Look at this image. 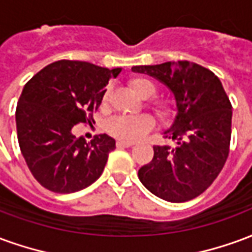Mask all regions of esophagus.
<instances>
[{
  "label": "esophagus",
  "instance_id": "obj_1",
  "mask_svg": "<svg viewBox=\"0 0 252 252\" xmlns=\"http://www.w3.org/2000/svg\"><path fill=\"white\" fill-rule=\"evenodd\" d=\"M116 146H117V148H126V147H132V146H133V143L121 142V140H119V142L116 143Z\"/></svg>",
  "mask_w": 252,
  "mask_h": 252
}]
</instances>
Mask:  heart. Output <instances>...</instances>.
Returning a JSON list of instances; mask_svg holds the SVG:
<instances>
[{"mask_svg": "<svg viewBox=\"0 0 252 252\" xmlns=\"http://www.w3.org/2000/svg\"><path fill=\"white\" fill-rule=\"evenodd\" d=\"M129 86L142 98H150L157 93L155 83L147 78H133L129 81ZM108 99H109V93H105L104 104L108 102ZM148 106L151 108V110L159 120H169L173 115V106L169 102L162 101V99L150 102ZM154 124H155L154 119L148 115L117 116L108 123V131L112 136H115L116 139H119L121 142L132 143L137 140L139 137H142L148 131H151L154 128Z\"/></svg>", "mask_w": 252, "mask_h": 252, "instance_id": "obj_1", "label": "heart"}]
</instances>
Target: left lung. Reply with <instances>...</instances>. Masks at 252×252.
Masks as SVG:
<instances>
[{
	"label": "left lung",
	"mask_w": 252,
	"mask_h": 252,
	"mask_svg": "<svg viewBox=\"0 0 252 252\" xmlns=\"http://www.w3.org/2000/svg\"><path fill=\"white\" fill-rule=\"evenodd\" d=\"M132 70L167 85L178 109L163 136L175 140V146H154L153 160L139 170V180L162 200H193L212 185L227 162L231 101L220 79L197 63L166 62Z\"/></svg>",
	"instance_id": "1"
}]
</instances>
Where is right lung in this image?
I'll return each instance as SVG.
<instances>
[{"mask_svg": "<svg viewBox=\"0 0 252 252\" xmlns=\"http://www.w3.org/2000/svg\"><path fill=\"white\" fill-rule=\"evenodd\" d=\"M120 71L64 59L25 83L16 108L17 139L28 169L46 189L74 193L102 174L115 139L102 133L86 143L72 128L94 121L106 85Z\"/></svg>", "mask_w": 252, "mask_h": 252, "instance_id": "right-lung-1", "label": "right lung"}]
</instances>
